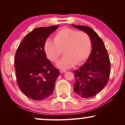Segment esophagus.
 <instances>
[{"label": "esophagus", "instance_id": "obj_1", "mask_svg": "<svg viewBox=\"0 0 125 125\" xmlns=\"http://www.w3.org/2000/svg\"><path fill=\"white\" fill-rule=\"evenodd\" d=\"M60 72H61V73H65L66 71H65V70H61Z\"/></svg>", "mask_w": 125, "mask_h": 125}]
</instances>
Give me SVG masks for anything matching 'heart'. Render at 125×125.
<instances>
[{
  "label": "heart",
  "mask_w": 125,
  "mask_h": 125,
  "mask_svg": "<svg viewBox=\"0 0 125 125\" xmlns=\"http://www.w3.org/2000/svg\"><path fill=\"white\" fill-rule=\"evenodd\" d=\"M91 41L88 34L71 28H63L55 34L54 41L47 40L44 51L50 60L56 62L63 51L64 56L56 63L57 67L67 69L82 63L88 58Z\"/></svg>",
  "instance_id": "heart-1"
}]
</instances>
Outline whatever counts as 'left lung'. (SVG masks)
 <instances>
[{
	"label": "left lung",
	"instance_id": "left-lung-1",
	"mask_svg": "<svg viewBox=\"0 0 125 125\" xmlns=\"http://www.w3.org/2000/svg\"><path fill=\"white\" fill-rule=\"evenodd\" d=\"M72 26L88 34L91 41V53L83 65L74 71V91L82 97H91L101 91L108 82L109 58L102 40L92 29L85 26Z\"/></svg>",
	"mask_w": 125,
	"mask_h": 125
}]
</instances>
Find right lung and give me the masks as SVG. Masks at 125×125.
<instances>
[{"instance_id":"obj_1","label":"right lung","mask_w":125,"mask_h":125,"mask_svg":"<svg viewBox=\"0 0 125 125\" xmlns=\"http://www.w3.org/2000/svg\"><path fill=\"white\" fill-rule=\"evenodd\" d=\"M58 26L36 28L27 35L15 54L17 82L26 96L35 100H44L53 92L59 71L54 68L44 51V44Z\"/></svg>"}]
</instances>
